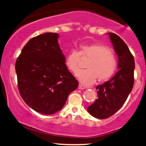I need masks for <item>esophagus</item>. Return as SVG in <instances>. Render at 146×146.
I'll return each instance as SVG.
<instances>
[{
    "instance_id": "34e87169",
    "label": "esophagus",
    "mask_w": 146,
    "mask_h": 146,
    "mask_svg": "<svg viewBox=\"0 0 146 146\" xmlns=\"http://www.w3.org/2000/svg\"><path fill=\"white\" fill-rule=\"evenodd\" d=\"M79 89H81V90H83V89H87V88H86L85 86H83V85H79Z\"/></svg>"
}]
</instances>
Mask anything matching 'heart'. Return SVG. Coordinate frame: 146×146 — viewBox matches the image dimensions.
Wrapping results in <instances>:
<instances>
[{"label":"heart","mask_w":146,"mask_h":146,"mask_svg":"<svg viewBox=\"0 0 146 146\" xmlns=\"http://www.w3.org/2000/svg\"><path fill=\"white\" fill-rule=\"evenodd\" d=\"M80 57H87L90 60L86 65V70L77 73V77L84 85H90L98 79L100 83L107 81L114 75L117 68L116 57L107 46L92 43L79 46V52L71 51L65 58V65L71 73L79 71Z\"/></svg>","instance_id":"heart-1"}]
</instances>
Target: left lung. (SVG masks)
<instances>
[{
    "label": "left lung",
    "mask_w": 146,
    "mask_h": 146,
    "mask_svg": "<svg viewBox=\"0 0 146 146\" xmlns=\"http://www.w3.org/2000/svg\"><path fill=\"white\" fill-rule=\"evenodd\" d=\"M110 40L118 57L119 71L109 81L96 87L98 98L87 108L92 116L99 119L111 116L123 106L134 83V59L122 38L109 32Z\"/></svg>",
    "instance_id": "1"
}]
</instances>
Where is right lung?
<instances>
[{"label": "right lung", "instance_id": "1", "mask_svg": "<svg viewBox=\"0 0 146 146\" xmlns=\"http://www.w3.org/2000/svg\"><path fill=\"white\" fill-rule=\"evenodd\" d=\"M58 34L45 33L28 41L16 59L18 87L24 102L37 112L52 114L63 108L79 83L65 65Z\"/></svg>", "mask_w": 146, "mask_h": 146}]
</instances>
